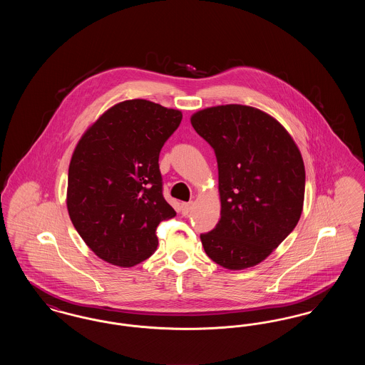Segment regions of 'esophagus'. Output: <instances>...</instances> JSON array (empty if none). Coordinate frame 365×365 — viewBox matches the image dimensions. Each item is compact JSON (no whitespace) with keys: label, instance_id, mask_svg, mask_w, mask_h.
Returning a JSON list of instances; mask_svg holds the SVG:
<instances>
[{"label":"esophagus","instance_id":"34e87169","mask_svg":"<svg viewBox=\"0 0 365 365\" xmlns=\"http://www.w3.org/2000/svg\"><path fill=\"white\" fill-rule=\"evenodd\" d=\"M191 207H192V202H182L180 209H182V215L183 216H187L190 213Z\"/></svg>","mask_w":365,"mask_h":365}]
</instances>
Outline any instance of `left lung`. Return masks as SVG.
<instances>
[{"label": "left lung", "mask_w": 365, "mask_h": 365, "mask_svg": "<svg viewBox=\"0 0 365 365\" xmlns=\"http://www.w3.org/2000/svg\"><path fill=\"white\" fill-rule=\"evenodd\" d=\"M191 125L213 148L220 220L201 242L210 260L245 269L265 260L297 226L305 167L294 139L257 108L230 104L195 112Z\"/></svg>", "instance_id": "8db88e82"}]
</instances>
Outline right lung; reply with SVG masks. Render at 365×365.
<instances>
[{
  "label": "right lung",
  "instance_id": "obj_1",
  "mask_svg": "<svg viewBox=\"0 0 365 365\" xmlns=\"http://www.w3.org/2000/svg\"><path fill=\"white\" fill-rule=\"evenodd\" d=\"M180 122L178 109L127 100L79 139L68 168L67 208L100 259L127 268L155 253L157 226L176 215L163 197L158 156Z\"/></svg>",
  "mask_w": 365,
  "mask_h": 365
}]
</instances>
